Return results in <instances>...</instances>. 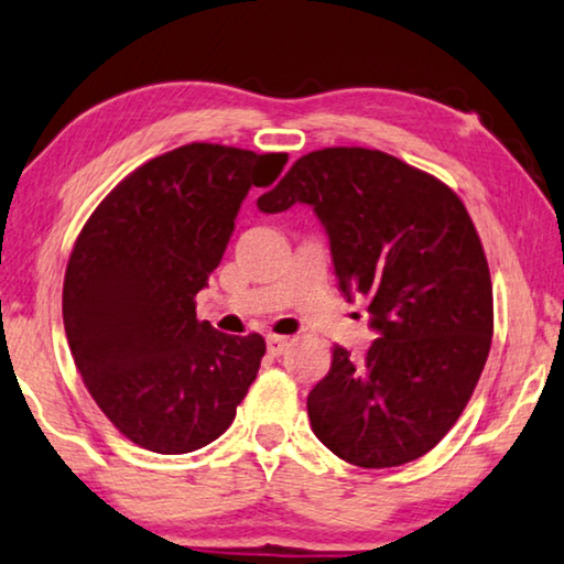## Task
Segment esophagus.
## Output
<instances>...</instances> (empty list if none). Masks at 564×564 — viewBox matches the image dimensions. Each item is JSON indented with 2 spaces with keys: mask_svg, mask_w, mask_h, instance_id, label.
I'll return each instance as SVG.
<instances>
[{
  "mask_svg": "<svg viewBox=\"0 0 564 564\" xmlns=\"http://www.w3.org/2000/svg\"><path fill=\"white\" fill-rule=\"evenodd\" d=\"M265 347H268V355L271 357H281L285 349H289V336H279V334H271L265 339Z\"/></svg>",
  "mask_w": 564,
  "mask_h": 564,
  "instance_id": "34e87169",
  "label": "esophagus"
}]
</instances>
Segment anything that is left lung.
<instances>
[{"label": "left lung", "instance_id": "8db88e82", "mask_svg": "<svg viewBox=\"0 0 564 564\" xmlns=\"http://www.w3.org/2000/svg\"><path fill=\"white\" fill-rule=\"evenodd\" d=\"M314 207L341 293L369 299L377 339L362 359L334 344L308 392L311 431L347 464H410L468 405L494 334L491 273L464 202L433 174L362 147L311 151L263 213Z\"/></svg>", "mask_w": 564, "mask_h": 564}]
</instances>
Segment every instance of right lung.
I'll use <instances>...</instances> for the list:
<instances>
[{
  "instance_id": "obj_1",
  "label": "right lung",
  "mask_w": 564,
  "mask_h": 564,
  "mask_svg": "<svg viewBox=\"0 0 564 564\" xmlns=\"http://www.w3.org/2000/svg\"><path fill=\"white\" fill-rule=\"evenodd\" d=\"M289 154L187 144L108 192L67 260L63 324L90 398L131 443L189 453L228 431L265 339L199 322L195 296L220 265L250 187Z\"/></svg>"
}]
</instances>
